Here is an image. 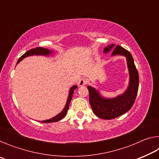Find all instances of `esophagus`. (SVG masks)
Instances as JSON below:
<instances>
[{"label": "esophagus", "mask_w": 159, "mask_h": 159, "mask_svg": "<svg viewBox=\"0 0 159 159\" xmlns=\"http://www.w3.org/2000/svg\"><path fill=\"white\" fill-rule=\"evenodd\" d=\"M88 83V79H85V78H82V79H80V80L79 81V83H78V85L79 86H83L85 85L86 83Z\"/></svg>", "instance_id": "34e87169"}]
</instances>
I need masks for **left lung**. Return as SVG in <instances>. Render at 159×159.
I'll return each instance as SVG.
<instances>
[{
	"mask_svg": "<svg viewBox=\"0 0 159 159\" xmlns=\"http://www.w3.org/2000/svg\"><path fill=\"white\" fill-rule=\"evenodd\" d=\"M115 48L111 44L104 48V54L109 52ZM120 55L126 58L129 72V83L127 89L123 94L115 98H108L102 96L96 88L87 86L89 90V102L93 111L97 116L102 119L110 120L120 116L128 111L133 107L138 94L139 87V74L134 65L133 56L121 46L117 45L111 56Z\"/></svg>",
	"mask_w": 159,
	"mask_h": 159,
	"instance_id": "left-lung-1",
	"label": "left lung"
}]
</instances>
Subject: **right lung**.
Wrapping results in <instances>:
<instances>
[{
	"instance_id": "right-lung-1",
	"label": "right lung",
	"mask_w": 159,
	"mask_h": 159,
	"mask_svg": "<svg viewBox=\"0 0 159 159\" xmlns=\"http://www.w3.org/2000/svg\"><path fill=\"white\" fill-rule=\"evenodd\" d=\"M54 51L52 50H48V48H35V49H31L30 50L27 51V52H25L24 55L21 56V57L19 59L18 61H17V63H20V61H21V60H23V59H25L27 57H29V56H34V55H42V56H50L51 55H52L54 54ZM78 86L77 85H73L72 87L70 88L69 90V95H68V98H67V100H66V103L65 104V106H64V109L62 111H61L60 114H58L57 115H56L55 116L52 117V118H50V119H48V120H42V123H52V122H57L59 120H60L61 119H62V118L65 116L67 114V111H68V109H69V104H70V102H71V100L72 99V97H73V94H74V90H76Z\"/></svg>"
}]
</instances>
